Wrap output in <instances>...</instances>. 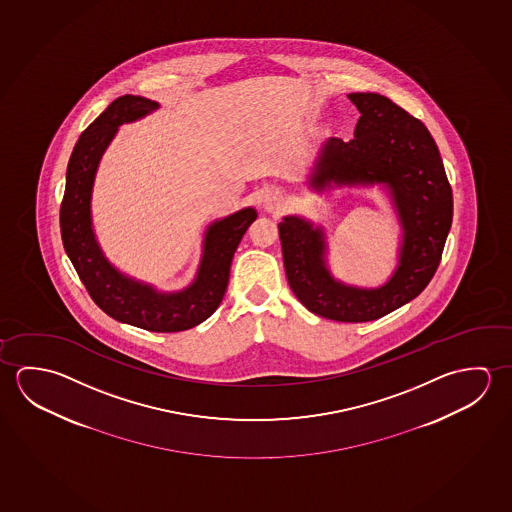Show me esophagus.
Returning a JSON list of instances; mask_svg holds the SVG:
<instances>
[{
    "instance_id": "34e87169",
    "label": "esophagus",
    "mask_w": 512,
    "mask_h": 512,
    "mask_svg": "<svg viewBox=\"0 0 512 512\" xmlns=\"http://www.w3.org/2000/svg\"><path fill=\"white\" fill-rule=\"evenodd\" d=\"M262 205H264V209L268 210V212H275V210H280L284 207V198L280 194L275 193V191H271V193L264 194Z\"/></svg>"
}]
</instances>
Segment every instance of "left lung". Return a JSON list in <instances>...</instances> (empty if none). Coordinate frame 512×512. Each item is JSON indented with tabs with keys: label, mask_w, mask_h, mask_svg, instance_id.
Segmentation results:
<instances>
[{
	"label": "left lung",
	"mask_w": 512,
	"mask_h": 512,
	"mask_svg": "<svg viewBox=\"0 0 512 512\" xmlns=\"http://www.w3.org/2000/svg\"><path fill=\"white\" fill-rule=\"evenodd\" d=\"M348 98L361 112L353 139L330 137L321 144L310 185L318 191L382 187L402 228L396 268L378 287L346 284L328 268L325 228L302 216H284L278 232L296 298L321 318L362 323L400 309L427 287L452 227L453 198L427 126L382 94Z\"/></svg>",
	"instance_id": "1"
}]
</instances>
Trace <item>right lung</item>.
<instances>
[{"label":"right lung","mask_w":512,"mask_h":512,"mask_svg":"<svg viewBox=\"0 0 512 512\" xmlns=\"http://www.w3.org/2000/svg\"><path fill=\"white\" fill-rule=\"evenodd\" d=\"M157 101L125 94L87 126L73 148L66 173V191L60 207L64 250L73 262L94 303L110 318L150 332H180L196 327L218 309L227 291L235 250L257 210L244 207L210 223L203 237L200 266L193 282L180 291H159L128 277L101 250L93 227L94 178L101 157L118 128L159 110Z\"/></svg>","instance_id":"1"}]
</instances>
